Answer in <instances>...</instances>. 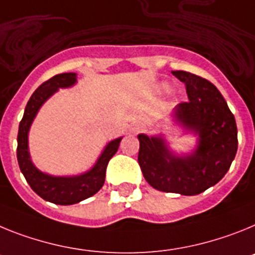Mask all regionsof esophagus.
<instances>
[{
	"label": "esophagus",
	"mask_w": 255,
	"mask_h": 255,
	"mask_svg": "<svg viewBox=\"0 0 255 255\" xmlns=\"http://www.w3.org/2000/svg\"><path fill=\"white\" fill-rule=\"evenodd\" d=\"M141 128H142V125H141V123H138V122H134L133 125H132V127H130V132L136 133V132H138Z\"/></svg>",
	"instance_id": "1"
}]
</instances>
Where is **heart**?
<instances>
[{
    "instance_id": "1",
    "label": "heart",
    "mask_w": 255,
    "mask_h": 255,
    "mask_svg": "<svg viewBox=\"0 0 255 255\" xmlns=\"http://www.w3.org/2000/svg\"><path fill=\"white\" fill-rule=\"evenodd\" d=\"M161 88H163V90H167V86H165V85H161Z\"/></svg>"
}]
</instances>
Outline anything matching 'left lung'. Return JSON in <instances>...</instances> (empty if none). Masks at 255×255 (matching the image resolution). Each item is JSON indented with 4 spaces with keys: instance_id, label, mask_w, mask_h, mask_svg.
<instances>
[{
    "instance_id": "obj_1",
    "label": "left lung",
    "mask_w": 255,
    "mask_h": 255,
    "mask_svg": "<svg viewBox=\"0 0 255 255\" xmlns=\"http://www.w3.org/2000/svg\"><path fill=\"white\" fill-rule=\"evenodd\" d=\"M172 74L185 83L190 101L178 104L170 118L185 133L196 137V145L189 152H177L164 136L140 133L138 164L155 190L192 196L227 173L238 151V127L213 83L183 70Z\"/></svg>"
}]
</instances>
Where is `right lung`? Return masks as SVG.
<instances>
[{"instance_id": "obj_1", "label": "right lung", "mask_w": 255, "mask_h": 255, "mask_svg": "<svg viewBox=\"0 0 255 255\" xmlns=\"http://www.w3.org/2000/svg\"><path fill=\"white\" fill-rule=\"evenodd\" d=\"M77 83L75 73H63L42 83L30 96L24 110L17 133V163L33 191L43 200L59 205H72L90 198L103 187L106 167L113 155L118 151L123 137L109 141L88 170L75 176H52L35 167L29 152V129L42 105L60 88H70Z\"/></svg>"}]
</instances>
